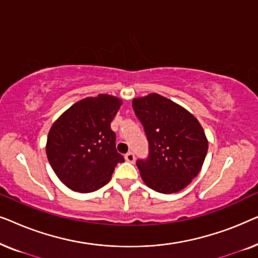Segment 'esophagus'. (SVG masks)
Wrapping results in <instances>:
<instances>
[{
    "label": "esophagus",
    "mask_w": 258,
    "mask_h": 258,
    "mask_svg": "<svg viewBox=\"0 0 258 258\" xmlns=\"http://www.w3.org/2000/svg\"><path fill=\"white\" fill-rule=\"evenodd\" d=\"M124 158L126 162H130V163H134V162H135V155H134L133 153H130V151L128 154H125Z\"/></svg>",
    "instance_id": "34e87169"
}]
</instances>
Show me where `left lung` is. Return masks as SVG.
Masks as SVG:
<instances>
[{
	"mask_svg": "<svg viewBox=\"0 0 258 258\" xmlns=\"http://www.w3.org/2000/svg\"><path fill=\"white\" fill-rule=\"evenodd\" d=\"M133 108L149 142V156L136 162L143 182L157 192L181 191L206 160L202 125L186 109L155 93L134 98Z\"/></svg>",
	"mask_w": 258,
	"mask_h": 258,
	"instance_id": "8db88e82",
	"label": "left lung"
}]
</instances>
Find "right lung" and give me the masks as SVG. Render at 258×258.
<instances>
[{
  "instance_id": "obj_1",
  "label": "right lung",
  "mask_w": 258,
  "mask_h": 258,
  "mask_svg": "<svg viewBox=\"0 0 258 258\" xmlns=\"http://www.w3.org/2000/svg\"><path fill=\"white\" fill-rule=\"evenodd\" d=\"M122 100L107 94L83 98L54 122L47 157L59 181L77 192H91L110 181L124 158L116 150L110 123Z\"/></svg>"
}]
</instances>
